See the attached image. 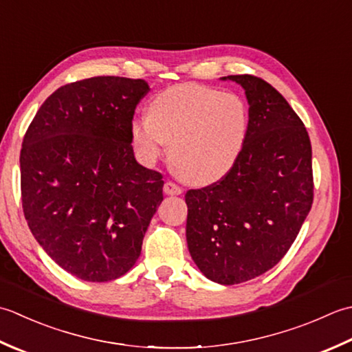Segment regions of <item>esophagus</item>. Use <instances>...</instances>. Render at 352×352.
Wrapping results in <instances>:
<instances>
[{"label":"esophagus","mask_w":352,"mask_h":352,"mask_svg":"<svg viewBox=\"0 0 352 352\" xmlns=\"http://www.w3.org/2000/svg\"><path fill=\"white\" fill-rule=\"evenodd\" d=\"M164 192L168 196H179V195H182V188L179 185H176L175 182L168 181L164 184Z\"/></svg>","instance_id":"34e87169"}]
</instances>
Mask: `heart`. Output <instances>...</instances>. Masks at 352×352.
<instances>
[{"label":"heart","mask_w":352,"mask_h":352,"mask_svg":"<svg viewBox=\"0 0 352 352\" xmlns=\"http://www.w3.org/2000/svg\"><path fill=\"white\" fill-rule=\"evenodd\" d=\"M249 111L240 96L185 83L150 100L147 118L133 120L131 138L146 162L170 146V160L184 179L211 184L232 168L245 146Z\"/></svg>","instance_id":"heart-1"}]
</instances>
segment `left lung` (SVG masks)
Returning <instances> with one entry per match:
<instances>
[{"label":"left lung","mask_w":352,"mask_h":352,"mask_svg":"<svg viewBox=\"0 0 352 352\" xmlns=\"http://www.w3.org/2000/svg\"><path fill=\"white\" fill-rule=\"evenodd\" d=\"M249 103L245 146L219 182L185 195L186 243L214 283L232 285L281 261L311 210V144L302 121L274 86L241 74Z\"/></svg>","instance_id":"1"}]
</instances>
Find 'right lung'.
<instances>
[{
    "label": "right lung",
    "mask_w": 352,
    "mask_h": 352,
    "mask_svg": "<svg viewBox=\"0 0 352 352\" xmlns=\"http://www.w3.org/2000/svg\"><path fill=\"white\" fill-rule=\"evenodd\" d=\"M142 78L100 76L60 86L39 107L21 148V196L36 241L91 283L127 274L162 202V175L136 162Z\"/></svg>",
    "instance_id": "right-lung-1"
}]
</instances>
